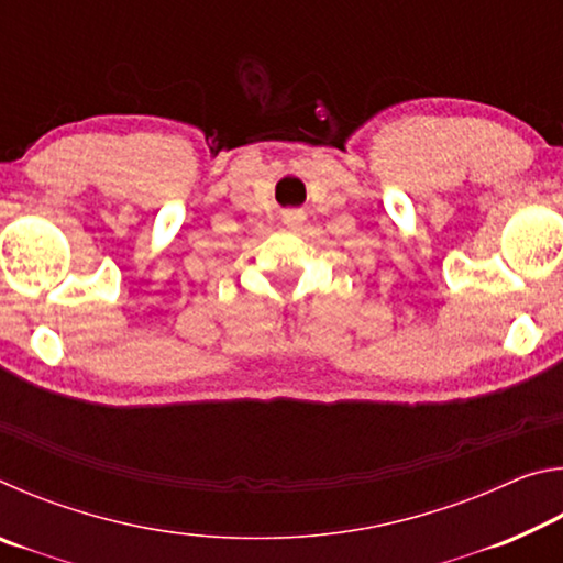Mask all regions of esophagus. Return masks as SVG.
Masks as SVG:
<instances>
[{
  "instance_id": "esophagus-1",
  "label": "esophagus",
  "mask_w": 563,
  "mask_h": 563,
  "mask_svg": "<svg viewBox=\"0 0 563 563\" xmlns=\"http://www.w3.org/2000/svg\"><path fill=\"white\" fill-rule=\"evenodd\" d=\"M283 223L288 225L290 231H300L305 223V211L302 208H288V211H283Z\"/></svg>"
}]
</instances>
